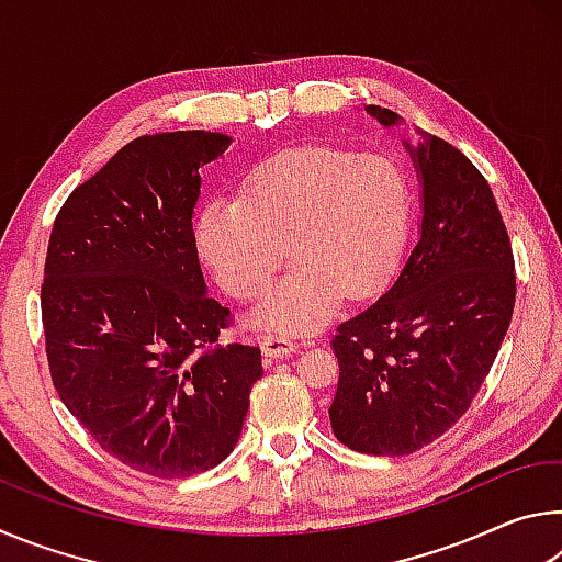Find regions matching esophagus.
Returning a JSON list of instances; mask_svg holds the SVG:
<instances>
[{
  "mask_svg": "<svg viewBox=\"0 0 562 562\" xmlns=\"http://www.w3.org/2000/svg\"><path fill=\"white\" fill-rule=\"evenodd\" d=\"M262 351L265 357H290L292 351H297V341L290 339L288 335H268L262 339Z\"/></svg>",
  "mask_w": 562,
  "mask_h": 562,
  "instance_id": "1",
  "label": "esophagus"
}]
</instances>
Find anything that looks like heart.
Listing matches in <instances>:
<instances>
[{
  "instance_id": "heart-1",
  "label": "heart",
  "mask_w": 562,
  "mask_h": 562,
  "mask_svg": "<svg viewBox=\"0 0 562 562\" xmlns=\"http://www.w3.org/2000/svg\"><path fill=\"white\" fill-rule=\"evenodd\" d=\"M408 231V188L392 160L329 146L280 150L245 178L240 201L198 213L195 243L235 300H260L284 255L292 270L255 312L262 327L302 335L392 278ZM289 247L284 248L283 243Z\"/></svg>"
}]
</instances>
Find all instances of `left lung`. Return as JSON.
I'll use <instances>...</instances> for the list:
<instances>
[{
  "instance_id": "8db88e82",
  "label": "left lung",
  "mask_w": 562,
  "mask_h": 562,
  "mask_svg": "<svg viewBox=\"0 0 562 562\" xmlns=\"http://www.w3.org/2000/svg\"><path fill=\"white\" fill-rule=\"evenodd\" d=\"M367 111L398 123L389 109ZM406 148L422 180V237L392 288L331 337V431L372 456L424 449L469 412L516 304L510 237L486 178L439 136Z\"/></svg>"
}]
</instances>
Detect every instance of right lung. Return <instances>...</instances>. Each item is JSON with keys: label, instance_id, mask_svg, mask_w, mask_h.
<instances>
[{"label": "right lung", "instance_id": "obj_1", "mask_svg": "<svg viewBox=\"0 0 562 562\" xmlns=\"http://www.w3.org/2000/svg\"><path fill=\"white\" fill-rule=\"evenodd\" d=\"M223 133L123 146L54 221L42 284L52 382L103 451L156 479H188L240 439L258 347L217 345L231 310L205 294L193 211Z\"/></svg>", "mask_w": 562, "mask_h": 562}]
</instances>
